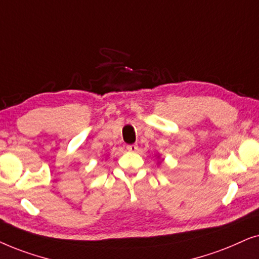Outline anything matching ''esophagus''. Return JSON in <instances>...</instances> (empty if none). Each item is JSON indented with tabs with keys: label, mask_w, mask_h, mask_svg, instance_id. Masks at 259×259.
Listing matches in <instances>:
<instances>
[{
	"label": "esophagus",
	"mask_w": 259,
	"mask_h": 259,
	"mask_svg": "<svg viewBox=\"0 0 259 259\" xmlns=\"http://www.w3.org/2000/svg\"><path fill=\"white\" fill-rule=\"evenodd\" d=\"M126 149L134 153V151L139 150V146H137V144H129V146H126Z\"/></svg>",
	"instance_id": "1"
}]
</instances>
